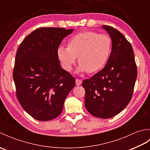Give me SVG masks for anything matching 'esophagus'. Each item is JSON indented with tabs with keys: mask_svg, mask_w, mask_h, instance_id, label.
<instances>
[{
	"mask_svg": "<svg viewBox=\"0 0 150 150\" xmlns=\"http://www.w3.org/2000/svg\"><path fill=\"white\" fill-rule=\"evenodd\" d=\"M75 82H76V84H77V86H79V85H81V84H82V81L81 80V79H76V80H75Z\"/></svg>",
	"mask_w": 150,
	"mask_h": 150,
	"instance_id": "1",
	"label": "esophagus"
}]
</instances>
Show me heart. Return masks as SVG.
Masks as SVG:
<instances>
[{"instance_id":"b5f03b06","label":"heart","mask_w":150,"mask_h":150,"mask_svg":"<svg viewBox=\"0 0 150 150\" xmlns=\"http://www.w3.org/2000/svg\"><path fill=\"white\" fill-rule=\"evenodd\" d=\"M111 49L112 40L108 35L86 31L70 38L68 46H60L57 55L67 71H71L79 57V71L93 73L106 65Z\"/></svg>"}]
</instances>
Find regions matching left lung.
I'll list each match as a JSON object with an SVG mask.
<instances>
[{"mask_svg": "<svg viewBox=\"0 0 150 150\" xmlns=\"http://www.w3.org/2000/svg\"><path fill=\"white\" fill-rule=\"evenodd\" d=\"M112 40V49L106 66L82 86L85 107L92 115L110 119L125 108L132 99L137 68L131 44L120 31L103 26Z\"/></svg>", "mask_w": 150, "mask_h": 150, "instance_id": "obj_1", "label": "left lung"}]
</instances>
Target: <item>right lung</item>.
<instances>
[{"instance_id":"right-lung-1","label":"right lung","mask_w":150,"mask_h":150,"mask_svg":"<svg viewBox=\"0 0 150 150\" xmlns=\"http://www.w3.org/2000/svg\"><path fill=\"white\" fill-rule=\"evenodd\" d=\"M73 29L40 28L25 38L16 53L13 71L17 99L26 112L40 121L61 113L75 79L60 65L57 49Z\"/></svg>"}]
</instances>
